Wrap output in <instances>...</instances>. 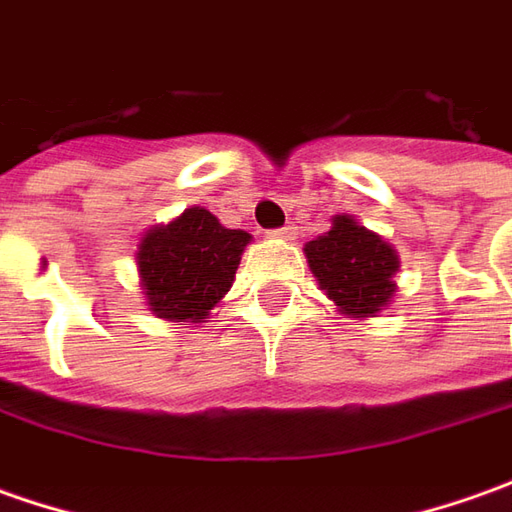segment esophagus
<instances>
[{"label":"esophagus","mask_w":512,"mask_h":512,"mask_svg":"<svg viewBox=\"0 0 512 512\" xmlns=\"http://www.w3.org/2000/svg\"><path fill=\"white\" fill-rule=\"evenodd\" d=\"M269 235H272V238H277V240H294V226H283V229H272Z\"/></svg>","instance_id":"esophagus-1"}]
</instances>
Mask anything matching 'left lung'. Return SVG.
Instances as JSON below:
<instances>
[{"label": "left lung", "instance_id": "8db88e82", "mask_svg": "<svg viewBox=\"0 0 512 512\" xmlns=\"http://www.w3.org/2000/svg\"><path fill=\"white\" fill-rule=\"evenodd\" d=\"M311 274L348 317H377L397 291L399 255L351 215H334L326 235L306 243Z\"/></svg>", "mask_w": 512, "mask_h": 512}]
</instances>
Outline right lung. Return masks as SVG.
I'll return each instance as SVG.
<instances>
[{"mask_svg": "<svg viewBox=\"0 0 512 512\" xmlns=\"http://www.w3.org/2000/svg\"><path fill=\"white\" fill-rule=\"evenodd\" d=\"M249 240V232L226 229L203 206L150 229L138 243L135 263L152 314L172 323H206L232 289Z\"/></svg>", "mask_w": 512, "mask_h": 512, "instance_id": "add662e5", "label": "right lung"}]
</instances>
